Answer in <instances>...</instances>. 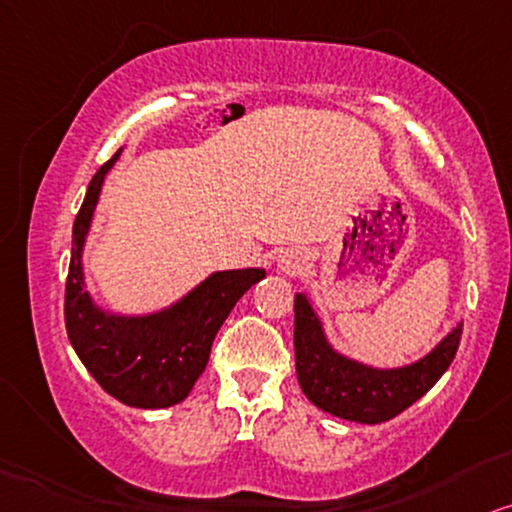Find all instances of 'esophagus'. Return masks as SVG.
Instances as JSON below:
<instances>
[{
	"label": "esophagus",
	"mask_w": 512,
	"mask_h": 512,
	"mask_svg": "<svg viewBox=\"0 0 512 512\" xmlns=\"http://www.w3.org/2000/svg\"><path fill=\"white\" fill-rule=\"evenodd\" d=\"M304 257L297 255V252H286V255L281 257V262H278V267H281L283 274H300L304 269Z\"/></svg>",
	"instance_id": "esophagus-1"
}]
</instances>
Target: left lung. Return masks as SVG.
Returning <instances> with one entry per match:
<instances>
[{
	"label": "left lung",
	"instance_id": "left-lung-1",
	"mask_svg": "<svg viewBox=\"0 0 512 512\" xmlns=\"http://www.w3.org/2000/svg\"><path fill=\"white\" fill-rule=\"evenodd\" d=\"M463 323L423 359L399 368H373L340 354L323 333L307 295H295V368L314 406L354 423H385L418 401L456 357Z\"/></svg>",
	"mask_w": 512,
	"mask_h": 512
}]
</instances>
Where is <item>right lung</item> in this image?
Returning <instances> with one entry per match:
<instances>
[{
    "mask_svg": "<svg viewBox=\"0 0 512 512\" xmlns=\"http://www.w3.org/2000/svg\"><path fill=\"white\" fill-rule=\"evenodd\" d=\"M122 148L99 167L73 224L66 281V331L94 380L134 409H167L189 397L210 359L212 340L243 293L267 276L264 269L215 271L170 307L144 316L115 314L84 290L82 250L101 186Z\"/></svg>",
    "mask_w": 512,
    "mask_h": 512,
    "instance_id": "obj_1",
    "label": "right lung"
}]
</instances>
